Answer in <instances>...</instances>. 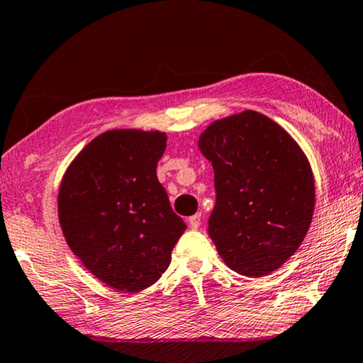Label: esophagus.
Returning <instances> with one entry per match:
<instances>
[{
  "instance_id": "esophagus-1",
  "label": "esophagus",
  "mask_w": 363,
  "mask_h": 363,
  "mask_svg": "<svg viewBox=\"0 0 363 363\" xmlns=\"http://www.w3.org/2000/svg\"><path fill=\"white\" fill-rule=\"evenodd\" d=\"M201 213H198V214H194V216H191L188 219V224H189V227L193 228V230H196V228H199V225H201Z\"/></svg>"
}]
</instances>
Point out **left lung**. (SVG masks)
I'll list each match as a JSON object with an SVG mask.
<instances>
[{
    "mask_svg": "<svg viewBox=\"0 0 363 363\" xmlns=\"http://www.w3.org/2000/svg\"><path fill=\"white\" fill-rule=\"evenodd\" d=\"M198 147L213 164L209 237L238 274L263 277L297 252L315 209L313 172L294 138L253 110L216 120Z\"/></svg>",
    "mask_w": 363,
    "mask_h": 363,
    "instance_id": "8db88e82",
    "label": "left lung"
}]
</instances>
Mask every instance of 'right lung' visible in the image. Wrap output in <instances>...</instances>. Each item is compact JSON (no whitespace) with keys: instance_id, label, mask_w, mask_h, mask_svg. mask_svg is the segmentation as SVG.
Returning <instances> with one entry per match:
<instances>
[{"instance_id":"obj_1","label":"right lung","mask_w":363,"mask_h":363,"mask_svg":"<svg viewBox=\"0 0 363 363\" xmlns=\"http://www.w3.org/2000/svg\"><path fill=\"white\" fill-rule=\"evenodd\" d=\"M165 147L160 131H105L61 180L58 219L66 243L89 272L118 292L157 282L186 228L155 172Z\"/></svg>"}]
</instances>
